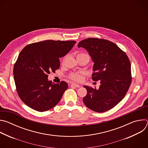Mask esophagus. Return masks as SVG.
Masks as SVG:
<instances>
[{"label":"esophagus","instance_id":"34e87169","mask_svg":"<svg viewBox=\"0 0 148 148\" xmlns=\"http://www.w3.org/2000/svg\"><path fill=\"white\" fill-rule=\"evenodd\" d=\"M71 86L74 87H76V88H79V87H81L79 85H78V84H75V83L71 84Z\"/></svg>","mask_w":148,"mask_h":148}]
</instances>
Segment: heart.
<instances>
[{
    "label": "heart",
    "mask_w": 148,
    "mask_h": 148,
    "mask_svg": "<svg viewBox=\"0 0 148 148\" xmlns=\"http://www.w3.org/2000/svg\"><path fill=\"white\" fill-rule=\"evenodd\" d=\"M77 56H87L88 57H89L90 58V56L89 55H88L87 54H85V53H79L78 54ZM70 78L73 81H81L82 78V75L81 74H79V73H72L70 75Z\"/></svg>",
    "instance_id": "b5f03b06"
}]
</instances>
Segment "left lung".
Segmentation results:
<instances>
[{
    "instance_id": "8db88e82",
    "label": "left lung",
    "mask_w": 148,
    "mask_h": 148,
    "mask_svg": "<svg viewBox=\"0 0 148 148\" xmlns=\"http://www.w3.org/2000/svg\"><path fill=\"white\" fill-rule=\"evenodd\" d=\"M78 47L88 52L94 62L92 79L101 83L98 90L84 86L87 91L82 99L84 104L97 112L112 109L124 98L131 84L129 58L116 44L105 39H84Z\"/></svg>"
}]
</instances>
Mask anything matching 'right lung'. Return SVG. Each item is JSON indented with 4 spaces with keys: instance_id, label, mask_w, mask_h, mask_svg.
Instances as JSON below:
<instances>
[{
    "instance_id": "right-lung-1",
    "label": "right lung",
    "mask_w": 148,
    "mask_h": 148,
    "mask_svg": "<svg viewBox=\"0 0 148 148\" xmlns=\"http://www.w3.org/2000/svg\"><path fill=\"white\" fill-rule=\"evenodd\" d=\"M75 43L48 40L29 45L21 51L13 68L14 80L18 95L28 107L43 112L60 101L68 84L63 81L54 84L48 80V74L59 69V58Z\"/></svg>"
}]
</instances>
